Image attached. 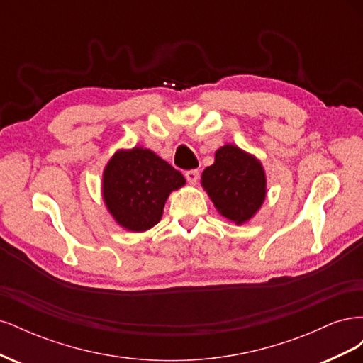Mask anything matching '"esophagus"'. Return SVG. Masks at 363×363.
Listing matches in <instances>:
<instances>
[{"label": "esophagus", "mask_w": 363, "mask_h": 363, "mask_svg": "<svg viewBox=\"0 0 363 363\" xmlns=\"http://www.w3.org/2000/svg\"><path fill=\"white\" fill-rule=\"evenodd\" d=\"M184 177H186V180H188V183L189 184H196V182H199V179H200V172H199V169H191V171H186L184 172Z\"/></svg>", "instance_id": "obj_1"}]
</instances>
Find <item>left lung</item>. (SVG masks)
Returning a JSON list of instances; mask_svg holds the SVG:
<instances>
[{
    "mask_svg": "<svg viewBox=\"0 0 363 363\" xmlns=\"http://www.w3.org/2000/svg\"><path fill=\"white\" fill-rule=\"evenodd\" d=\"M201 184L218 212L238 225L250 221L267 196L262 163L232 144L215 152V163L203 171Z\"/></svg>",
    "mask_w": 363,
    "mask_h": 363,
    "instance_id": "left-lung-1",
    "label": "left lung"
}]
</instances>
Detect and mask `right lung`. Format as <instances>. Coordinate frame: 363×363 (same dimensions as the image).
I'll return each mask as SVG.
<instances>
[{"instance_id": "1", "label": "right lung", "mask_w": 363, "mask_h": 363, "mask_svg": "<svg viewBox=\"0 0 363 363\" xmlns=\"http://www.w3.org/2000/svg\"><path fill=\"white\" fill-rule=\"evenodd\" d=\"M184 183L182 172L151 150H119L103 172V200L121 227L145 232L160 221L169 194Z\"/></svg>"}]
</instances>
